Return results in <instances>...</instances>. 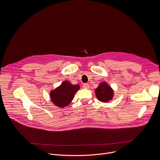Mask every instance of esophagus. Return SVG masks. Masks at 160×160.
Returning <instances> with one entry per match:
<instances>
[{
  "mask_svg": "<svg viewBox=\"0 0 160 160\" xmlns=\"http://www.w3.org/2000/svg\"><path fill=\"white\" fill-rule=\"evenodd\" d=\"M82 87H83V88H84V89H88V88H90V86H89V84H88L85 83V84H83Z\"/></svg>",
  "mask_w": 160,
  "mask_h": 160,
  "instance_id": "esophagus-1",
  "label": "esophagus"
}]
</instances>
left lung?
Segmentation results:
<instances>
[{
    "instance_id": "left-lung-1",
    "label": "left lung",
    "mask_w": 160,
    "mask_h": 160,
    "mask_svg": "<svg viewBox=\"0 0 160 160\" xmlns=\"http://www.w3.org/2000/svg\"><path fill=\"white\" fill-rule=\"evenodd\" d=\"M95 95L99 101L108 102L112 99L114 91L107 82H102L98 85L97 89H95Z\"/></svg>"
}]
</instances>
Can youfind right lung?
Returning <instances> with one entry per match:
<instances>
[{
    "mask_svg": "<svg viewBox=\"0 0 160 160\" xmlns=\"http://www.w3.org/2000/svg\"><path fill=\"white\" fill-rule=\"evenodd\" d=\"M79 89V85H73L69 81H65L55 90L51 91L50 98L56 106L63 108L72 102L75 93Z\"/></svg>",
    "mask_w": 160,
    "mask_h": 160,
    "instance_id": "1",
    "label": "right lung"
}]
</instances>
